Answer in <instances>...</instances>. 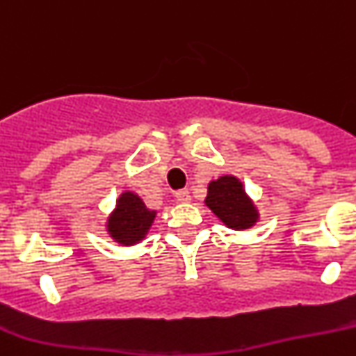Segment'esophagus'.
<instances>
[{"label":"esophagus","instance_id":"esophagus-1","mask_svg":"<svg viewBox=\"0 0 356 356\" xmlns=\"http://www.w3.org/2000/svg\"><path fill=\"white\" fill-rule=\"evenodd\" d=\"M175 197H177V200L181 202V204H188V202H191V193H189L188 189H181V191H177Z\"/></svg>","mask_w":356,"mask_h":356}]
</instances>
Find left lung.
I'll list each match as a JSON object with an SVG mask.
<instances>
[{
	"label": "left lung",
	"mask_w": 356,
	"mask_h": 356,
	"mask_svg": "<svg viewBox=\"0 0 356 356\" xmlns=\"http://www.w3.org/2000/svg\"><path fill=\"white\" fill-rule=\"evenodd\" d=\"M205 205L232 230H249L260 221L258 207L235 175L225 174L209 182Z\"/></svg>",
	"instance_id": "obj_1"
}]
</instances>
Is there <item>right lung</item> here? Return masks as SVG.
I'll list each match as a JSON object with an SVG mask.
<instances>
[{
    "label": "right lung",
    "instance_id": "obj_1",
    "mask_svg": "<svg viewBox=\"0 0 356 356\" xmlns=\"http://www.w3.org/2000/svg\"><path fill=\"white\" fill-rule=\"evenodd\" d=\"M158 212L151 211L135 191H122L105 221L108 237L121 245H135L145 238Z\"/></svg>",
    "mask_w": 356,
    "mask_h": 356
}]
</instances>
